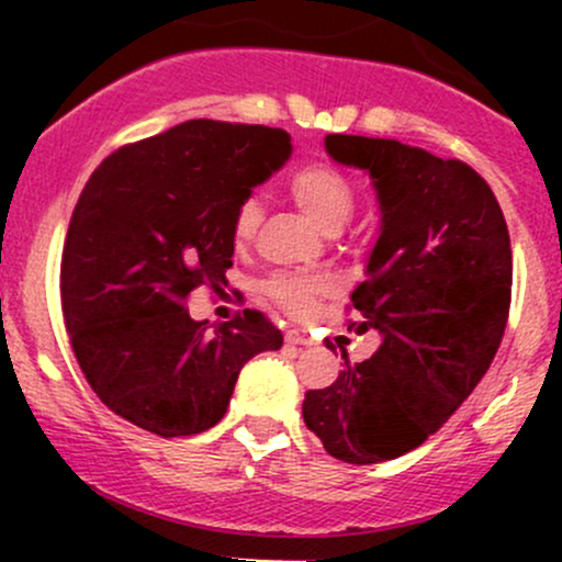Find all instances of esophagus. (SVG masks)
Instances as JSON below:
<instances>
[{
    "mask_svg": "<svg viewBox=\"0 0 562 562\" xmlns=\"http://www.w3.org/2000/svg\"><path fill=\"white\" fill-rule=\"evenodd\" d=\"M285 344H290V346H312V340H308L306 335L290 330V333H285Z\"/></svg>",
    "mask_w": 562,
    "mask_h": 562,
    "instance_id": "34e87169",
    "label": "esophagus"
}]
</instances>
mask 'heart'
<instances>
[{"instance_id": "1", "label": "heart", "mask_w": 562, "mask_h": 562, "mask_svg": "<svg viewBox=\"0 0 562 562\" xmlns=\"http://www.w3.org/2000/svg\"><path fill=\"white\" fill-rule=\"evenodd\" d=\"M288 190L293 195L295 205L312 218L325 235H338L346 227L348 218L357 205V192L353 184L348 182L344 171H338L330 164H306L299 166L288 179ZM261 203L259 198H245L235 211V222H232V235L237 245L250 243L256 232L261 227ZM263 290L269 293L277 306H282L290 314H306L312 312L314 301L327 290V282L322 277L306 274H288L280 272L269 277Z\"/></svg>"}]
</instances>
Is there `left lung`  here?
<instances>
[{
	"instance_id": "left-lung-1",
	"label": "left lung",
	"mask_w": 562,
	"mask_h": 562,
	"mask_svg": "<svg viewBox=\"0 0 562 562\" xmlns=\"http://www.w3.org/2000/svg\"><path fill=\"white\" fill-rule=\"evenodd\" d=\"M325 150L378 192L380 235L351 303L380 344L359 364L344 351L335 383L303 398V423L335 460L372 465L420 447L486 375L513 250L492 187L462 160L353 134H327Z\"/></svg>"
}]
</instances>
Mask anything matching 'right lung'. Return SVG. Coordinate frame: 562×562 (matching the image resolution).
<instances>
[{"instance_id":"1","label":"right lung","mask_w":562,"mask_h":562,"mask_svg":"<svg viewBox=\"0 0 562 562\" xmlns=\"http://www.w3.org/2000/svg\"><path fill=\"white\" fill-rule=\"evenodd\" d=\"M282 128L187 121L97 166L70 216L63 317L100 402L142 430L214 428L243 364L282 333L245 308L211 330L184 308L198 285H227L237 205L288 164Z\"/></svg>"}]
</instances>
